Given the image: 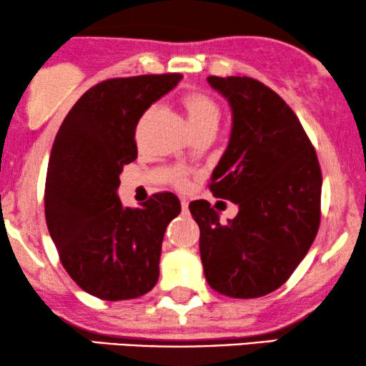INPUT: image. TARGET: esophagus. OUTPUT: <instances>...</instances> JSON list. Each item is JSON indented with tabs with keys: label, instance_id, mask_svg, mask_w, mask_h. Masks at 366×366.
Masks as SVG:
<instances>
[{
	"label": "esophagus",
	"instance_id": "obj_1",
	"mask_svg": "<svg viewBox=\"0 0 366 366\" xmlns=\"http://www.w3.org/2000/svg\"><path fill=\"white\" fill-rule=\"evenodd\" d=\"M182 209H183V213H188V199H182Z\"/></svg>",
	"mask_w": 366,
	"mask_h": 366
}]
</instances>
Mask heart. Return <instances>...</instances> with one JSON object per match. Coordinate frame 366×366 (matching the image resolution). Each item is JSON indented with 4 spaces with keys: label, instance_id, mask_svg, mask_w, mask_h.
<instances>
[{
    "label": "heart",
    "instance_id": "obj_1",
    "mask_svg": "<svg viewBox=\"0 0 366 366\" xmlns=\"http://www.w3.org/2000/svg\"><path fill=\"white\" fill-rule=\"evenodd\" d=\"M182 104L184 113H187V119L189 128L194 134L204 133V132H213L218 128L219 119H222V107L214 99L212 94L204 92H188L183 94ZM174 183L178 187L184 184L183 173L174 174Z\"/></svg>",
    "mask_w": 366,
    "mask_h": 366
}]
</instances>
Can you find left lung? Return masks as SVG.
<instances>
[{
    "label": "left lung",
    "instance_id": "1",
    "mask_svg": "<svg viewBox=\"0 0 366 366\" xmlns=\"http://www.w3.org/2000/svg\"><path fill=\"white\" fill-rule=\"evenodd\" d=\"M208 83L233 113L209 189L239 209L219 223L208 202L189 204L203 272L218 293L258 298L292 277L317 237L322 169L298 117L272 88L248 76H208Z\"/></svg>",
    "mask_w": 366,
    "mask_h": 366
}]
</instances>
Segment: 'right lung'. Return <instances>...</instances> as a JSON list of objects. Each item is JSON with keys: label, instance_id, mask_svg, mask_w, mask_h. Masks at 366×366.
<instances>
[{"label": "right lung", "instance_id": "right-lung-1", "mask_svg": "<svg viewBox=\"0 0 366 366\" xmlns=\"http://www.w3.org/2000/svg\"><path fill=\"white\" fill-rule=\"evenodd\" d=\"M179 79H104L74 103L54 138L44 184L48 232L73 282L97 298H138L158 282L164 229L182 212L179 199L154 193L143 208H123L117 189L138 157L139 118Z\"/></svg>", "mask_w": 366, "mask_h": 366}]
</instances>
